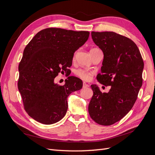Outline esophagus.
I'll return each instance as SVG.
<instances>
[{"label":"esophagus","instance_id":"esophagus-1","mask_svg":"<svg viewBox=\"0 0 155 155\" xmlns=\"http://www.w3.org/2000/svg\"><path fill=\"white\" fill-rule=\"evenodd\" d=\"M89 87V85H88V84H87L85 82H83V88H86V87Z\"/></svg>","mask_w":155,"mask_h":155}]
</instances>
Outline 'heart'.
Wrapping results in <instances>:
<instances>
[{
	"mask_svg": "<svg viewBox=\"0 0 155 155\" xmlns=\"http://www.w3.org/2000/svg\"><path fill=\"white\" fill-rule=\"evenodd\" d=\"M94 74V72L92 70L85 69V68H79L75 71L76 76L83 79L84 81L90 80L92 77V75Z\"/></svg>",
	"mask_w": 155,
	"mask_h": 155,
	"instance_id": "obj_1",
	"label": "heart"
}]
</instances>
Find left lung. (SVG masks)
Returning a JSON list of instances; mask_svg holds the SVG:
<instances>
[{
    "label": "left lung",
    "instance_id": "8db88e82",
    "mask_svg": "<svg viewBox=\"0 0 155 155\" xmlns=\"http://www.w3.org/2000/svg\"><path fill=\"white\" fill-rule=\"evenodd\" d=\"M91 35L104 55L96 78L111 88L102 93L96 85H91L93 96L88 113L96 123L110 125L122 119L137 101L144 64L137 45L128 37L113 31H92Z\"/></svg>",
    "mask_w": 155,
    "mask_h": 155
}]
</instances>
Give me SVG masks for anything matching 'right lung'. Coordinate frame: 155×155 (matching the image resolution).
I'll list each match as a JSON object with an SVG mask.
<instances>
[{
    "label": "right lung",
    "mask_w": 155,
    "mask_h": 155,
    "mask_svg": "<svg viewBox=\"0 0 155 155\" xmlns=\"http://www.w3.org/2000/svg\"><path fill=\"white\" fill-rule=\"evenodd\" d=\"M88 31L48 28L39 31L26 45L18 64V88L26 112L46 125L61 120L70 94L80 90V79L69 76L64 85L54 83L59 73L68 72L74 54L85 43Z\"/></svg>",
    "instance_id": "1"
}]
</instances>
